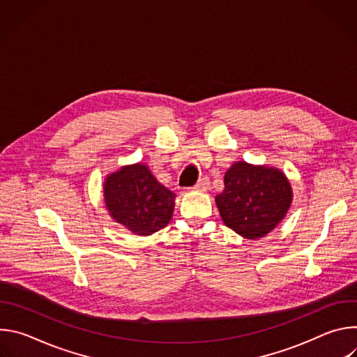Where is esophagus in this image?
Here are the masks:
<instances>
[{
	"label": "esophagus",
	"instance_id": "obj_1",
	"mask_svg": "<svg viewBox=\"0 0 357 357\" xmlns=\"http://www.w3.org/2000/svg\"><path fill=\"white\" fill-rule=\"evenodd\" d=\"M209 185H211V181H209V178L203 176L202 179H199V181H197V183L195 185V189H196V190H200V192H205V190H208Z\"/></svg>",
	"mask_w": 357,
	"mask_h": 357
}]
</instances>
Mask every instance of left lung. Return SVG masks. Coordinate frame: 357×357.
Here are the masks:
<instances>
[{
	"label": "left lung",
	"mask_w": 357,
	"mask_h": 357,
	"mask_svg": "<svg viewBox=\"0 0 357 357\" xmlns=\"http://www.w3.org/2000/svg\"><path fill=\"white\" fill-rule=\"evenodd\" d=\"M215 200L227 227L256 240L284 219L292 202V189L277 168L236 162L226 172L225 190Z\"/></svg>",
	"instance_id": "left-lung-1"
}]
</instances>
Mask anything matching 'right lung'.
<instances>
[{
	"mask_svg": "<svg viewBox=\"0 0 357 357\" xmlns=\"http://www.w3.org/2000/svg\"><path fill=\"white\" fill-rule=\"evenodd\" d=\"M103 192L110 216L134 234L149 236L164 229L172 218L175 193L144 164L127 165L107 175Z\"/></svg>",
	"mask_w": 357,
	"mask_h": 357,
	"instance_id": "1",
	"label": "right lung"
}]
</instances>
